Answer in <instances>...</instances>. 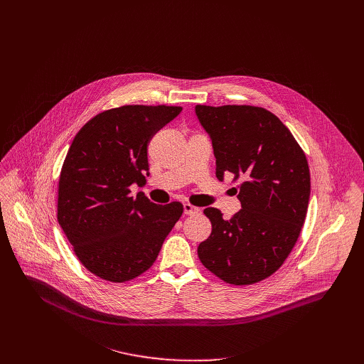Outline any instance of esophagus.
Returning a JSON list of instances; mask_svg holds the SVG:
<instances>
[{
    "instance_id": "34e87169",
    "label": "esophagus",
    "mask_w": 364,
    "mask_h": 364,
    "mask_svg": "<svg viewBox=\"0 0 364 364\" xmlns=\"http://www.w3.org/2000/svg\"><path fill=\"white\" fill-rule=\"evenodd\" d=\"M183 213H185L186 215H193V214L200 213V208H195V206H192V205H189V203H185V205H183Z\"/></svg>"
}]
</instances>
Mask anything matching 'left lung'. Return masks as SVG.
<instances>
[{"label":"left lung","mask_w":364,"mask_h":364,"mask_svg":"<svg viewBox=\"0 0 364 364\" xmlns=\"http://www.w3.org/2000/svg\"><path fill=\"white\" fill-rule=\"evenodd\" d=\"M195 113L211 140L215 176L242 181L234 217L205 208L213 230L198 248L199 259L227 283H257L282 266L300 235L311 191L307 158L263 107L196 105Z\"/></svg>","instance_id":"obj_1"}]
</instances>
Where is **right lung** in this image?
Masks as SVG:
<instances>
[{
	"mask_svg": "<svg viewBox=\"0 0 364 364\" xmlns=\"http://www.w3.org/2000/svg\"><path fill=\"white\" fill-rule=\"evenodd\" d=\"M181 106L129 105L92 117L74 137L58 181L57 218L81 263L98 277L126 282L146 272L183 213L130 186L150 175L147 144Z\"/></svg>",
	"mask_w": 364,
	"mask_h": 364,
	"instance_id": "add662e5",
	"label": "right lung"
}]
</instances>
